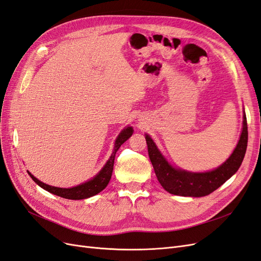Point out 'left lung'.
I'll list each match as a JSON object with an SVG mask.
<instances>
[{
    "label": "left lung",
    "instance_id": "1",
    "mask_svg": "<svg viewBox=\"0 0 261 261\" xmlns=\"http://www.w3.org/2000/svg\"><path fill=\"white\" fill-rule=\"evenodd\" d=\"M148 154L161 186L170 194L184 197H203L215 192L240 169L248 141L246 114L243 115V127L239 143L232 154L218 167L207 172H189L172 165L153 139L146 134Z\"/></svg>",
    "mask_w": 261,
    "mask_h": 261
}]
</instances>
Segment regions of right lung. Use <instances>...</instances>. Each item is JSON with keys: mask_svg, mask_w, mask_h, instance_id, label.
<instances>
[{"mask_svg": "<svg viewBox=\"0 0 261 261\" xmlns=\"http://www.w3.org/2000/svg\"><path fill=\"white\" fill-rule=\"evenodd\" d=\"M133 133H134V129L129 125L126 126L124 129H122L115 139L113 151H112L111 155H110L107 163L103 165V168H102L99 171L98 174L94 175L91 179L87 180V181H85V183H82L77 186L69 187V188L51 186V185H48L45 183H42L41 180H39L37 177H35L33 174H31L29 171H27V172H28L29 176L33 178L39 186L53 195H57L59 197H62V198L72 199V200H80V199L89 198V197H92L94 195L99 194L108 186L109 181H110V179H111V176H112L115 153L118 150V148H120L125 143V141L133 135Z\"/></svg>", "mask_w": 261, "mask_h": 261, "instance_id": "obj_1", "label": "right lung"}]
</instances>
